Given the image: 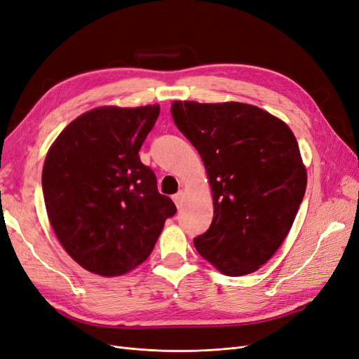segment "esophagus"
Instances as JSON below:
<instances>
[{
	"mask_svg": "<svg viewBox=\"0 0 359 359\" xmlns=\"http://www.w3.org/2000/svg\"><path fill=\"white\" fill-rule=\"evenodd\" d=\"M172 198H174V202H175L177 208L181 209V208H182V202H184V193H182V191H178Z\"/></svg>",
	"mask_w": 359,
	"mask_h": 359,
	"instance_id": "esophagus-1",
	"label": "esophagus"
}]
</instances>
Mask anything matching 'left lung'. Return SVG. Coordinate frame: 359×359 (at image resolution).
<instances>
[{"label": "left lung", "mask_w": 359, "mask_h": 359, "mask_svg": "<svg viewBox=\"0 0 359 359\" xmlns=\"http://www.w3.org/2000/svg\"><path fill=\"white\" fill-rule=\"evenodd\" d=\"M178 130L205 163L213 219L194 238L222 274L259 269L289 234L306 190V169L290 128L245 103L174 102Z\"/></svg>", "instance_id": "1"}]
</instances>
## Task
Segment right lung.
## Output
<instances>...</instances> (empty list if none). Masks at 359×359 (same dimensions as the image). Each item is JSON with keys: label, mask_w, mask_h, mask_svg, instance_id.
<instances>
[{"label": "right lung", "mask_w": 359, "mask_h": 359, "mask_svg": "<svg viewBox=\"0 0 359 359\" xmlns=\"http://www.w3.org/2000/svg\"><path fill=\"white\" fill-rule=\"evenodd\" d=\"M157 104L103 106L72 121L42 168L48 219L69 256L94 274L123 276L150 256L174 202L138 151Z\"/></svg>", "instance_id": "add662e5"}]
</instances>
